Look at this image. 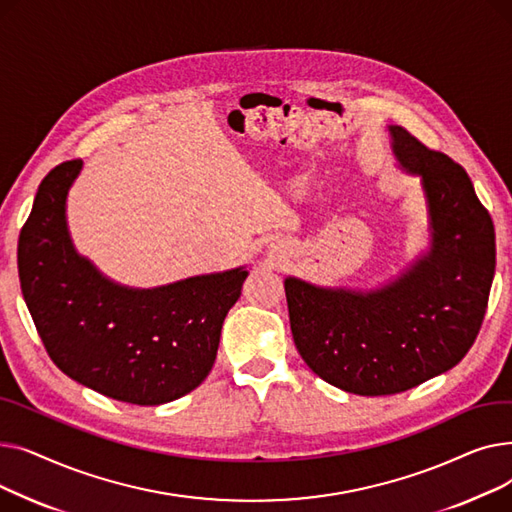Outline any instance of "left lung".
Returning <instances> with one entry per match:
<instances>
[{"label":"left lung","mask_w":512,"mask_h":512,"mask_svg":"<svg viewBox=\"0 0 512 512\" xmlns=\"http://www.w3.org/2000/svg\"><path fill=\"white\" fill-rule=\"evenodd\" d=\"M400 170L417 176L429 249L380 288L284 280L297 351L321 380L359 396L415 388L473 346L496 272V234L467 172L388 126Z\"/></svg>","instance_id":"8db88e82"}]
</instances>
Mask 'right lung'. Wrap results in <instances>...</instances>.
<instances>
[{
    "instance_id": "obj_1",
    "label": "right lung",
    "mask_w": 512,
    "mask_h": 512,
    "mask_svg": "<svg viewBox=\"0 0 512 512\" xmlns=\"http://www.w3.org/2000/svg\"><path fill=\"white\" fill-rule=\"evenodd\" d=\"M83 159L53 168L18 240V276L47 355L68 378L103 396L153 407L195 390L218 355L224 319L245 267L132 288L74 249L66 220Z\"/></svg>"
}]
</instances>
